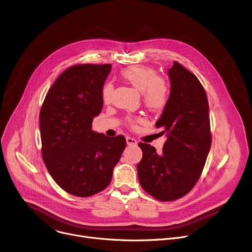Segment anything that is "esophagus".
I'll return each instance as SVG.
<instances>
[{"label": "esophagus", "mask_w": 252, "mask_h": 252, "mask_svg": "<svg viewBox=\"0 0 252 252\" xmlns=\"http://www.w3.org/2000/svg\"><path fill=\"white\" fill-rule=\"evenodd\" d=\"M126 143H127L128 146H136L137 145V141L134 138H132L130 136H127L126 137Z\"/></svg>", "instance_id": "obj_1"}]
</instances>
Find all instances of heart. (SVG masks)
<instances>
[{
    "label": "heart",
    "mask_w": 252,
    "mask_h": 252,
    "mask_svg": "<svg viewBox=\"0 0 252 252\" xmlns=\"http://www.w3.org/2000/svg\"><path fill=\"white\" fill-rule=\"evenodd\" d=\"M122 77L134 89L142 93L143 101L152 110H161L167 101L165 82L157 76L156 70L146 65H130L122 70ZM113 84L106 83L102 88V99L107 102L113 93ZM132 126L140 123V119H129Z\"/></svg>",
    "instance_id": "obj_1"
}]
</instances>
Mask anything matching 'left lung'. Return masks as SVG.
<instances>
[{
    "instance_id": "8db88e82",
    "label": "left lung",
    "mask_w": 252,
    "mask_h": 252,
    "mask_svg": "<svg viewBox=\"0 0 252 252\" xmlns=\"http://www.w3.org/2000/svg\"><path fill=\"white\" fill-rule=\"evenodd\" d=\"M170 93L157 127L166 140L162 152L138 143L142 158L137 164L141 188L155 198L171 201L195 186L211 147L208 100L198 79L177 62L167 70Z\"/></svg>"
}]
</instances>
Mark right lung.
Segmentation results:
<instances>
[{
    "instance_id": "add662e5",
    "label": "right lung",
    "mask_w": 252,
    "mask_h": 252,
    "mask_svg": "<svg viewBox=\"0 0 252 252\" xmlns=\"http://www.w3.org/2000/svg\"><path fill=\"white\" fill-rule=\"evenodd\" d=\"M111 69V64L90 63L66 68L41 109L43 159L57 185L76 196L94 195L110 185L126 145L124 135L110 137L92 130Z\"/></svg>"
}]
</instances>
